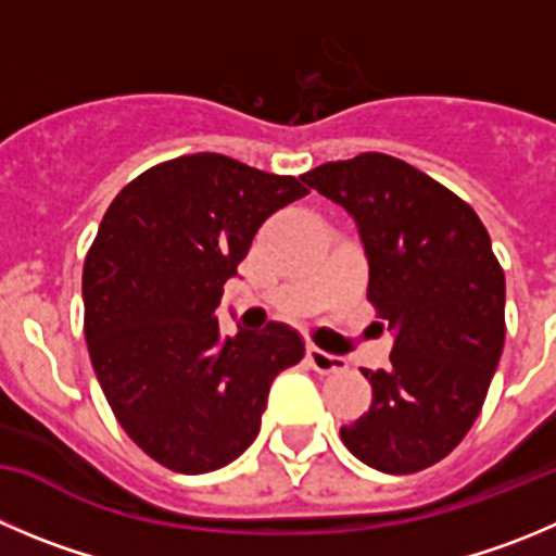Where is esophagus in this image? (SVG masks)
Listing matches in <instances>:
<instances>
[{
	"instance_id": "1",
	"label": "esophagus",
	"mask_w": 556,
	"mask_h": 556,
	"mask_svg": "<svg viewBox=\"0 0 556 556\" xmlns=\"http://www.w3.org/2000/svg\"><path fill=\"white\" fill-rule=\"evenodd\" d=\"M307 362L315 372H324V376L345 370V359H340V356L334 354H326V351L315 349V345H309L307 349Z\"/></svg>"
}]
</instances>
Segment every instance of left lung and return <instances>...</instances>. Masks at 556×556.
<instances>
[{
  "mask_svg": "<svg viewBox=\"0 0 556 556\" xmlns=\"http://www.w3.org/2000/svg\"><path fill=\"white\" fill-rule=\"evenodd\" d=\"M304 184L354 216L367 299L395 337L387 370H362L372 403L342 444L387 475L453 453L480 414L505 345V271L460 197L383 153L329 161Z\"/></svg>",
  "mask_w": 556,
  "mask_h": 556,
  "instance_id": "8db88e82",
  "label": "left lung"
}]
</instances>
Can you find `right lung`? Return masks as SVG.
<instances>
[{"label": "right lung", "instance_id": "right-lung-1", "mask_svg": "<svg viewBox=\"0 0 556 556\" xmlns=\"http://www.w3.org/2000/svg\"><path fill=\"white\" fill-rule=\"evenodd\" d=\"M304 194L290 175L194 153L150 167L103 214L81 274L87 349L117 422L161 466L236 460L274 378L302 362L290 326L225 337L214 313L254 232Z\"/></svg>", "mask_w": 556, "mask_h": 556}]
</instances>
